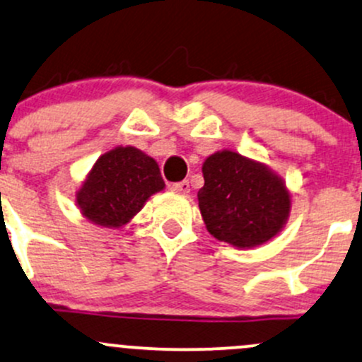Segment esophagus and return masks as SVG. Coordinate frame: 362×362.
I'll return each mask as SVG.
<instances>
[{"label":"esophagus","mask_w":362,"mask_h":362,"mask_svg":"<svg viewBox=\"0 0 362 362\" xmlns=\"http://www.w3.org/2000/svg\"><path fill=\"white\" fill-rule=\"evenodd\" d=\"M172 190H173V192H177V194H184V196H187V194L190 192V185H189L187 180L178 182V184L172 185Z\"/></svg>","instance_id":"34e87169"}]
</instances>
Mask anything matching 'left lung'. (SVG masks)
Wrapping results in <instances>:
<instances>
[{"mask_svg":"<svg viewBox=\"0 0 362 362\" xmlns=\"http://www.w3.org/2000/svg\"><path fill=\"white\" fill-rule=\"evenodd\" d=\"M201 216L214 239L237 249L263 245L284 230L292 194L266 163L235 151H216L202 163Z\"/></svg>","mask_w":362,"mask_h":362,"instance_id":"8db88e82","label":"left lung"}]
</instances>
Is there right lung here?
<instances>
[{"mask_svg": "<svg viewBox=\"0 0 362 362\" xmlns=\"http://www.w3.org/2000/svg\"><path fill=\"white\" fill-rule=\"evenodd\" d=\"M163 189L165 182L154 158L134 146H117L98 158L75 201L89 223L120 228Z\"/></svg>", "mask_w": 362, "mask_h": 362, "instance_id": "add662e5", "label": "right lung"}]
</instances>
